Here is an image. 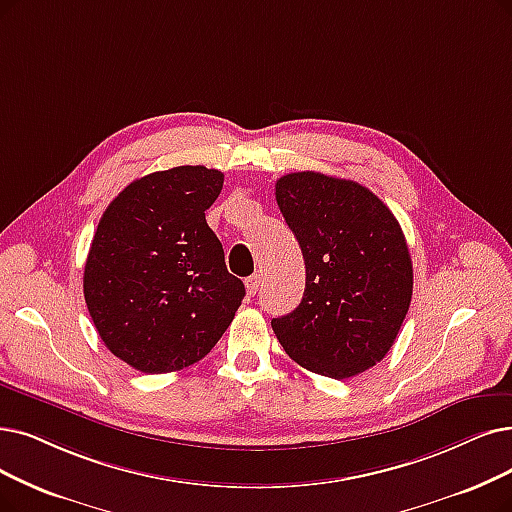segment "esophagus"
Masks as SVG:
<instances>
[{
    "label": "esophagus",
    "instance_id": "obj_1",
    "mask_svg": "<svg viewBox=\"0 0 512 512\" xmlns=\"http://www.w3.org/2000/svg\"><path fill=\"white\" fill-rule=\"evenodd\" d=\"M260 275H252V277H248L245 279V288H248V294L250 296H254L258 290H260Z\"/></svg>",
    "mask_w": 512,
    "mask_h": 512
}]
</instances>
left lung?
I'll use <instances>...</instances> for the list:
<instances>
[{
  "label": "left lung",
  "instance_id": "left-lung-1",
  "mask_svg": "<svg viewBox=\"0 0 512 512\" xmlns=\"http://www.w3.org/2000/svg\"><path fill=\"white\" fill-rule=\"evenodd\" d=\"M275 197L306 267L300 304L271 321L283 351L336 380L370 370L391 351L412 302L397 218L359 182L321 172L281 176Z\"/></svg>",
  "mask_w": 512,
  "mask_h": 512
}]
</instances>
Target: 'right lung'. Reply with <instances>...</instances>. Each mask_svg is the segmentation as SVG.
<instances>
[{
  "label": "right lung",
  "instance_id": "add662e5",
  "mask_svg": "<svg viewBox=\"0 0 512 512\" xmlns=\"http://www.w3.org/2000/svg\"><path fill=\"white\" fill-rule=\"evenodd\" d=\"M224 174L178 166L142 176L102 214L84 296L107 349L145 374L206 357L245 296L206 222Z\"/></svg>",
  "mask_w": 512,
  "mask_h": 512
}]
</instances>
